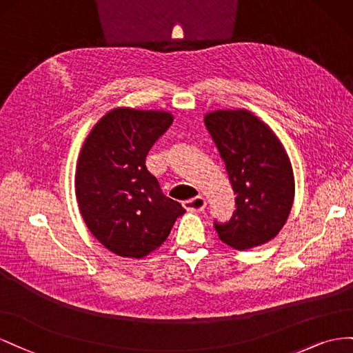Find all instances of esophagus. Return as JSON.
I'll list each match as a JSON object with an SVG mask.
<instances>
[{"mask_svg":"<svg viewBox=\"0 0 353 353\" xmlns=\"http://www.w3.org/2000/svg\"><path fill=\"white\" fill-rule=\"evenodd\" d=\"M207 205V201L204 196H195V198H190V199H186L183 203V207L188 210V211H203Z\"/></svg>","mask_w":353,"mask_h":353,"instance_id":"1","label":"esophagus"}]
</instances>
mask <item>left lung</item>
Here are the masks:
<instances>
[{"instance_id":"8db88e82","label":"left lung","mask_w":353,"mask_h":353,"mask_svg":"<svg viewBox=\"0 0 353 353\" xmlns=\"http://www.w3.org/2000/svg\"><path fill=\"white\" fill-rule=\"evenodd\" d=\"M234 192L232 217L214 228L229 247L248 250L275 238L294 199V174L276 134L247 109L214 110L204 118Z\"/></svg>"}]
</instances>
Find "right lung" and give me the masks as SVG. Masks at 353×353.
I'll list each match as a JSON object with an SVG mask.
<instances>
[{
    "label": "right lung",
    "instance_id": "add662e5",
    "mask_svg": "<svg viewBox=\"0 0 353 353\" xmlns=\"http://www.w3.org/2000/svg\"><path fill=\"white\" fill-rule=\"evenodd\" d=\"M171 124L164 110L117 108L99 119L79 152V211L99 243L121 257L148 256L185 213L146 168L148 152Z\"/></svg>",
    "mask_w": 353,
    "mask_h": 353
}]
</instances>
